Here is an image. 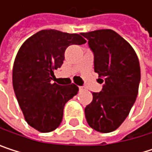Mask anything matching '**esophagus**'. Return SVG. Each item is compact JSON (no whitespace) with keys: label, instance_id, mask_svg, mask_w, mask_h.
Wrapping results in <instances>:
<instances>
[{"label":"esophagus","instance_id":"esophagus-1","mask_svg":"<svg viewBox=\"0 0 152 152\" xmlns=\"http://www.w3.org/2000/svg\"><path fill=\"white\" fill-rule=\"evenodd\" d=\"M79 89H80V92H82L85 90V87L84 86H79Z\"/></svg>","mask_w":152,"mask_h":152}]
</instances>
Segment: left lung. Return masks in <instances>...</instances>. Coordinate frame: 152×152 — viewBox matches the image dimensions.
I'll return each instance as SVG.
<instances>
[{"label":"left lung","instance_id":"1","mask_svg":"<svg viewBox=\"0 0 152 152\" xmlns=\"http://www.w3.org/2000/svg\"><path fill=\"white\" fill-rule=\"evenodd\" d=\"M94 55V71L103 88L92 92L85 108L88 125L107 133L118 129L134 104L140 82V66L132 47L111 29L82 33Z\"/></svg>","mask_w":152,"mask_h":152}]
</instances>
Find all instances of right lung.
Wrapping results in <instances>:
<instances>
[{
  "instance_id": "right-lung-1",
  "label": "right lung",
  "mask_w": 152,
  "mask_h": 152,
  "mask_svg": "<svg viewBox=\"0 0 152 152\" xmlns=\"http://www.w3.org/2000/svg\"><path fill=\"white\" fill-rule=\"evenodd\" d=\"M86 42L78 34L47 29L27 39L19 49L13 67L14 91L27 124L35 130L50 132L60 125L64 106L79 87L53 83V71L62 66L69 46Z\"/></svg>"
}]
</instances>
